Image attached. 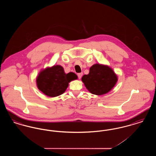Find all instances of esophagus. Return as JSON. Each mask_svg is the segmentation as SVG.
<instances>
[{
  "mask_svg": "<svg viewBox=\"0 0 156 156\" xmlns=\"http://www.w3.org/2000/svg\"><path fill=\"white\" fill-rule=\"evenodd\" d=\"M82 75H83V73H81L78 74V78H79V79H81V78Z\"/></svg>",
  "mask_w": 156,
  "mask_h": 156,
  "instance_id": "esophagus-1",
  "label": "esophagus"
}]
</instances>
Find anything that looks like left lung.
<instances>
[{
	"instance_id": "8db88e82",
	"label": "left lung",
	"mask_w": 156,
	"mask_h": 156,
	"mask_svg": "<svg viewBox=\"0 0 156 156\" xmlns=\"http://www.w3.org/2000/svg\"><path fill=\"white\" fill-rule=\"evenodd\" d=\"M82 81L91 94L102 95L110 92L118 80L113 69L107 65L94 64L88 74L82 77Z\"/></svg>"
}]
</instances>
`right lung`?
<instances>
[{
    "label": "right lung",
    "mask_w": 156,
    "mask_h": 156,
    "mask_svg": "<svg viewBox=\"0 0 156 156\" xmlns=\"http://www.w3.org/2000/svg\"><path fill=\"white\" fill-rule=\"evenodd\" d=\"M77 78L74 73L66 74L63 67L56 65L41 70L36 78V85L44 95L53 98L64 94L69 83Z\"/></svg>",
    "instance_id": "right-lung-1"
}]
</instances>
